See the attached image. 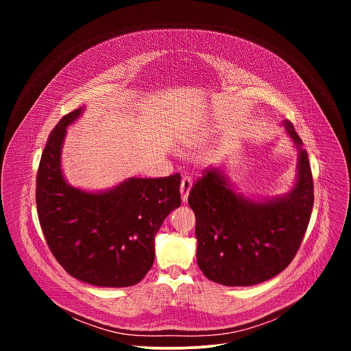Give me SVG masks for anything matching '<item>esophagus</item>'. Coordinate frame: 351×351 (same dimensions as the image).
Returning a JSON list of instances; mask_svg holds the SVG:
<instances>
[{"mask_svg": "<svg viewBox=\"0 0 351 351\" xmlns=\"http://www.w3.org/2000/svg\"><path fill=\"white\" fill-rule=\"evenodd\" d=\"M191 186H193V179L190 176H183L182 183H180V194H182L183 202H186V199H187V195L190 193Z\"/></svg>", "mask_w": 351, "mask_h": 351, "instance_id": "esophagus-1", "label": "esophagus"}]
</instances>
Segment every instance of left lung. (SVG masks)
I'll return each mask as SVG.
<instances>
[{"label": "left lung", "mask_w": 351, "mask_h": 351, "mask_svg": "<svg viewBox=\"0 0 351 351\" xmlns=\"http://www.w3.org/2000/svg\"><path fill=\"white\" fill-rule=\"evenodd\" d=\"M297 147L302 138L283 122ZM195 215L197 264L213 282L252 286L280 274L297 254L313 206L314 182L308 154L300 149L298 179L285 197L254 203L236 194L221 171L207 168L189 194Z\"/></svg>", "instance_id": "8db88e82"}]
</instances>
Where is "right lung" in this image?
Returning <instances> with one entry per match:
<instances>
[{"label": "right lung", "instance_id": "obj_1", "mask_svg": "<svg viewBox=\"0 0 351 351\" xmlns=\"http://www.w3.org/2000/svg\"><path fill=\"white\" fill-rule=\"evenodd\" d=\"M80 112L66 114L43 149L36 179L40 226L71 276L101 287L132 286L153 267L156 233L180 206V175L132 178L106 193L68 186L60 167L61 147L65 128Z\"/></svg>", "mask_w": 351, "mask_h": 351}]
</instances>
